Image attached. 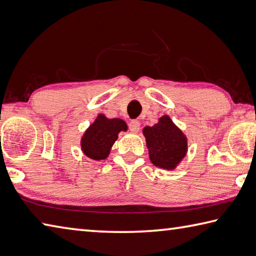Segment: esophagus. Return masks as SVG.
Instances as JSON below:
<instances>
[{
  "instance_id": "34e87169",
  "label": "esophagus",
  "mask_w": 256,
  "mask_h": 256,
  "mask_svg": "<svg viewBox=\"0 0 256 256\" xmlns=\"http://www.w3.org/2000/svg\"><path fill=\"white\" fill-rule=\"evenodd\" d=\"M139 128H140V124L137 120H132V122H129V129L132 132H138Z\"/></svg>"
}]
</instances>
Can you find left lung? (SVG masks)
<instances>
[{"label":"left lung","instance_id":"1","mask_svg":"<svg viewBox=\"0 0 256 256\" xmlns=\"http://www.w3.org/2000/svg\"><path fill=\"white\" fill-rule=\"evenodd\" d=\"M146 138L149 159L158 168L172 170L180 165L188 150L186 134L164 114L154 126L142 129Z\"/></svg>","mask_w":256,"mask_h":256}]
</instances>
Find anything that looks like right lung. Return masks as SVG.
Listing matches in <instances>:
<instances>
[{"mask_svg": "<svg viewBox=\"0 0 256 256\" xmlns=\"http://www.w3.org/2000/svg\"><path fill=\"white\" fill-rule=\"evenodd\" d=\"M127 130V124L122 119H110L106 114H99L81 137V150L94 160H102L109 156L114 144L118 139V134Z\"/></svg>", "mask_w": 256, "mask_h": 256, "instance_id": "obj_1", "label": "right lung"}]
</instances>
